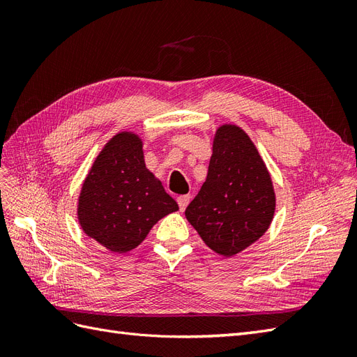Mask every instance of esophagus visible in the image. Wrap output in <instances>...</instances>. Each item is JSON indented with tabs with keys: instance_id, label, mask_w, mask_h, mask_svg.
<instances>
[{
	"instance_id": "esophagus-1",
	"label": "esophagus",
	"mask_w": 357,
	"mask_h": 357,
	"mask_svg": "<svg viewBox=\"0 0 357 357\" xmlns=\"http://www.w3.org/2000/svg\"><path fill=\"white\" fill-rule=\"evenodd\" d=\"M189 201H190L189 195H180V197H177V204H178V207H180L181 211L188 207Z\"/></svg>"
}]
</instances>
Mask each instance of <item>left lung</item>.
<instances>
[{"instance_id": "8db88e82", "label": "left lung", "mask_w": 357, "mask_h": 357, "mask_svg": "<svg viewBox=\"0 0 357 357\" xmlns=\"http://www.w3.org/2000/svg\"><path fill=\"white\" fill-rule=\"evenodd\" d=\"M275 211L273 180L256 146L236 125L214 135L207 180L186 219L211 250L231 257L268 231Z\"/></svg>"}]
</instances>
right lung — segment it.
<instances>
[{
	"label": "right lung",
	"mask_w": 357,
	"mask_h": 357,
	"mask_svg": "<svg viewBox=\"0 0 357 357\" xmlns=\"http://www.w3.org/2000/svg\"><path fill=\"white\" fill-rule=\"evenodd\" d=\"M178 205L144 164L143 142L134 132L116 134L96 156L79 197L84 234L113 253L132 250Z\"/></svg>",
	"instance_id": "add662e5"
}]
</instances>
